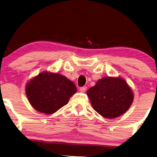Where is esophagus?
Masks as SVG:
<instances>
[{
    "instance_id": "esophagus-1",
    "label": "esophagus",
    "mask_w": 157,
    "mask_h": 157,
    "mask_svg": "<svg viewBox=\"0 0 157 157\" xmlns=\"http://www.w3.org/2000/svg\"><path fill=\"white\" fill-rule=\"evenodd\" d=\"M87 90V87L86 86H83V87H81L80 88V91L81 93H85Z\"/></svg>"
}]
</instances>
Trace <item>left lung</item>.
Segmentation results:
<instances>
[{
  "instance_id": "obj_1",
  "label": "left lung",
  "mask_w": 157,
  "mask_h": 157,
  "mask_svg": "<svg viewBox=\"0 0 157 157\" xmlns=\"http://www.w3.org/2000/svg\"><path fill=\"white\" fill-rule=\"evenodd\" d=\"M93 108L104 118L115 119L126 113L134 100L133 91L124 78L105 76L87 91Z\"/></svg>"
}]
</instances>
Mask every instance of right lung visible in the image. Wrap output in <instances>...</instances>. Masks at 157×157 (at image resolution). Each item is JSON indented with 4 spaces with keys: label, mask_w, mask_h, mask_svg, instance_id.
<instances>
[{
    "label": "right lung",
    "mask_w": 157,
    "mask_h": 157,
    "mask_svg": "<svg viewBox=\"0 0 157 157\" xmlns=\"http://www.w3.org/2000/svg\"><path fill=\"white\" fill-rule=\"evenodd\" d=\"M77 89L73 82L59 73L41 71L26 84L30 105L37 112L52 114L69 102Z\"/></svg>",
    "instance_id": "add662e5"
}]
</instances>
